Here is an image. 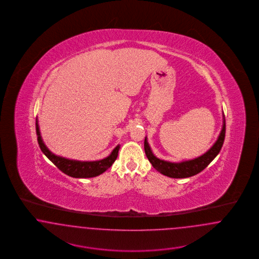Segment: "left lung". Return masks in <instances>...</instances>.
Instances as JSON below:
<instances>
[{"instance_id": "8db88e82", "label": "left lung", "mask_w": 259, "mask_h": 259, "mask_svg": "<svg viewBox=\"0 0 259 259\" xmlns=\"http://www.w3.org/2000/svg\"><path fill=\"white\" fill-rule=\"evenodd\" d=\"M223 126H222L221 135L219 137L215 144L202 156L195 158L193 160L185 161L181 163H171L167 161L160 160L155 157L148 146L147 139H145V152L149 162L152 164L153 168L158 172L170 177L174 179H184L195 176L202 172L214 157L220 153L223 142L225 139V117L223 118Z\"/></svg>"}]
</instances>
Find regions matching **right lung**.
I'll use <instances>...</instances> for the list:
<instances>
[{
	"instance_id": "obj_1",
	"label": "right lung",
	"mask_w": 259,
	"mask_h": 259,
	"mask_svg": "<svg viewBox=\"0 0 259 259\" xmlns=\"http://www.w3.org/2000/svg\"><path fill=\"white\" fill-rule=\"evenodd\" d=\"M36 132L37 136V143L45 153V155L50 159L61 172L73 177V178H93L107 171L113 162L116 160L119 146H117L111 152V155L105 159L92 162H80V161L69 160L63 157H59L51 153L48 148L42 143L41 137L39 134L37 120H36Z\"/></svg>"
}]
</instances>
